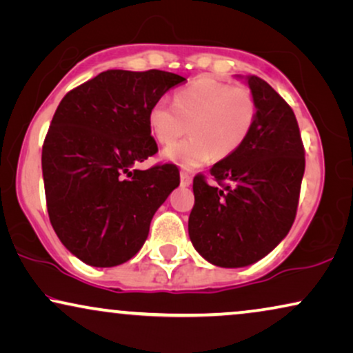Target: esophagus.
<instances>
[{"label":"esophagus","instance_id":"esophagus-1","mask_svg":"<svg viewBox=\"0 0 353 353\" xmlns=\"http://www.w3.org/2000/svg\"><path fill=\"white\" fill-rule=\"evenodd\" d=\"M181 184L182 185H190L192 184V176L187 171L181 172Z\"/></svg>","mask_w":353,"mask_h":353}]
</instances>
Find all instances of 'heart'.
I'll use <instances>...</instances> for the list:
<instances>
[{"mask_svg": "<svg viewBox=\"0 0 353 353\" xmlns=\"http://www.w3.org/2000/svg\"><path fill=\"white\" fill-rule=\"evenodd\" d=\"M258 116L252 90L200 77L174 95L159 98L148 111V125L161 145H170L191 124L192 135L168 147L163 157L184 168H199L211 158L224 159L237 152L250 135Z\"/></svg>", "mask_w": 353, "mask_h": 353, "instance_id": "obj_1", "label": "heart"}]
</instances>
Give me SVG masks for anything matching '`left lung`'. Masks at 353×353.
Segmentation results:
<instances>
[{"label":"left lung","instance_id":"obj_1","mask_svg":"<svg viewBox=\"0 0 353 353\" xmlns=\"http://www.w3.org/2000/svg\"><path fill=\"white\" fill-rule=\"evenodd\" d=\"M258 105L250 135L236 153L194 177L190 241L223 268L252 265L288 236L297 214L305 148L288 101L270 83L247 77Z\"/></svg>","mask_w":353,"mask_h":353}]
</instances>
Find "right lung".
<instances>
[{
  "label": "right lung",
  "instance_id": "1",
  "mask_svg": "<svg viewBox=\"0 0 353 353\" xmlns=\"http://www.w3.org/2000/svg\"><path fill=\"white\" fill-rule=\"evenodd\" d=\"M182 82L166 70L110 69L61 100L41 148L46 208L63 245L87 265L130 260L179 185L176 164H135L158 153L150 108Z\"/></svg>",
  "mask_w": 353,
  "mask_h": 353
}]
</instances>
